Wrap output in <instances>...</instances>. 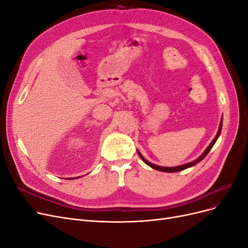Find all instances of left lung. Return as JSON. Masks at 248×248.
Instances as JSON below:
<instances>
[{"instance_id":"8db88e82","label":"left lung","mask_w":248,"mask_h":248,"mask_svg":"<svg viewBox=\"0 0 248 248\" xmlns=\"http://www.w3.org/2000/svg\"><path fill=\"white\" fill-rule=\"evenodd\" d=\"M221 128H222V118H221V121H220V124H219V128H218V131H217V134L215 136V138H214V140L211 141V144H210L208 147H207V149L205 150L204 151V153H202L198 159H196L194 161H191V162H188V163H185V164H182V166H179V167H174V168H166V167H159V166H156V164H153V163H151V162H149L147 159H145L144 157H142V155L140 153V151H138V153H139V155H140V157L141 158V160L144 161L146 164H148L149 167H151L152 169H154V170H161V171H167V172H175V171H180V170H185V169H188V168H190V167H193V166H196L197 163H199L200 161H202V159L205 158V157L207 156V154L209 153V151L210 150L212 149V147L214 146V144H215V141L217 140V139H218V137L220 136V132H221Z\"/></svg>"}]
</instances>
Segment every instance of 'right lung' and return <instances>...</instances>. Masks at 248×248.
<instances>
[{"instance_id": "obj_1", "label": "right lung", "mask_w": 248, "mask_h": 248, "mask_svg": "<svg viewBox=\"0 0 248 248\" xmlns=\"http://www.w3.org/2000/svg\"><path fill=\"white\" fill-rule=\"evenodd\" d=\"M72 179H73V178H69V180H72Z\"/></svg>"}]
</instances>
